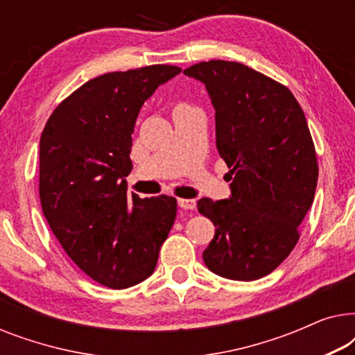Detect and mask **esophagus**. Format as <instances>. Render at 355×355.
Returning a JSON list of instances; mask_svg holds the SVG:
<instances>
[{"instance_id":"obj_1","label":"esophagus","mask_w":355,"mask_h":355,"mask_svg":"<svg viewBox=\"0 0 355 355\" xmlns=\"http://www.w3.org/2000/svg\"><path fill=\"white\" fill-rule=\"evenodd\" d=\"M178 203L182 210H193L197 207V202L193 198H179Z\"/></svg>"}]
</instances>
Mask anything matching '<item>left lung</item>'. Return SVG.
<instances>
[{
    "instance_id": "left-lung-1",
    "label": "left lung",
    "mask_w": 355,
    "mask_h": 355,
    "mask_svg": "<svg viewBox=\"0 0 355 355\" xmlns=\"http://www.w3.org/2000/svg\"><path fill=\"white\" fill-rule=\"evenodd\" d=\"M184 74L207 87L232 181L230 198L197 203L216 227L203 261L227 279L263 278L293 252L313 203L318 163L307 119L288 87L241 62L203 61Z\"/></svg>"
}]
</instances>
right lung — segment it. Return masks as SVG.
<instances>
[{
    "label": "right lung",
    "instance_id": "add662e5",
    "mask_svg": "<svg viewBox=\"0 0 355 355\" xmlns=\"http://www.w3.org/2000/svg\"><path fill=\"white\" fill-rule=\"evenodd\" d=\"M179 72L153 64L90 79L56 106L42 132L43 215L71 260L106 288L148 278L176 220V198L128 196L124 178L144 101Z\"/></svg>",
    "mask_w": 355,
    "mask_h": 355
}]
</instances>
